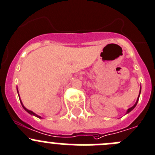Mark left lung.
Here are the masks:
<instances>
[{
    "mask_svg": "<svg viewBox=\"0 0 155 155\" xmlns=\"http://www.w3.org/2000/svg\"><path fill=\"white\" fill-rule=\"evenodd\" d=\"M140 93H141V89H140ZM139 95H140V94H139ZM138 99H139V96H138V100H137L136 103L134 104V105H133L132 107H131V108H128V111H127V113H128V112H131V110H133V109H134V107L136 106L137 103H138Z\"/></svg>",
    "mask_w": 155,
    "mask_h": 155,
    "instance_id": "left-lung-1",
    "label": "left lung"
}]
</instances>
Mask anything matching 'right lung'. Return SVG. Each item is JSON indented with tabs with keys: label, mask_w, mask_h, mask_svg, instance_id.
Instances as JSON below:
<instances>
[{
	"label": "right lung",
	"mask_w": 155,
	"mask_h": 155,
	"mask_svg": "<svg viewBox=\"0 0 155 155\" xmlns=\"http://www.w3.org/2000/svg\"><path fill=\"white\" fill-rule=\"evenodd\" d=\"M17 92H18V90H17ZM19 99H20V98H19ZM20 101H21V99H20ZM21 105H22L23 108H24V109H25V110L27 111V112H28L29 114H30V115H34V116H37V117H38V118H40V116H39V115H37V114H35V113H34V112H32V111H30V110H28V109H27V108H26L24 106V105H23V104H22V102H21Z\"/></svg>",
	"instance_id": "add662e5"
}]
</instances>
